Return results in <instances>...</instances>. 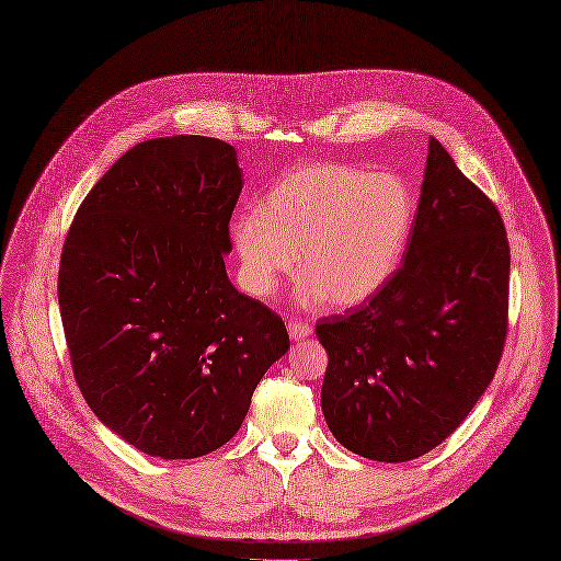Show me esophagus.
Returning <instances> with one entry per match:
<instances>
[{
	"instance_id": "obj_1",
	"label": "esophagus",
	"mask_w": 561,
	"mask_h": 561,
	"mask_svg": "<svg viewBox=\"0 0 561 561\" xmlns=\"http://www.w3.org/2000/svg\"><path fill=\"white\" fill-rule=\"evenodd\" d=\"M288 332H290V336L295 341H299V339H306V336L312 334V325L306 323V321H290L288 323Z\"/></svg>"
}]
</instances>
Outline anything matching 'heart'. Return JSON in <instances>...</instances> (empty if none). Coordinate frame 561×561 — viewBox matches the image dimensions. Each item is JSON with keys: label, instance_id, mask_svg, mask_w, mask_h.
Wrapping results in <instances>:
<instances>
[{"label": "heart", "instance_id": "heart-1", "mask_svg": "<svg viewBox=\"0 0 561 561\" xmlns=\"http://www.w3.org/2000/svg\"><path fill=\"white\" fill-rule=\"evenodd\" d=\"M412 222L414 196L399 175L325 162L277 182L260 211L233 225V240L251 293L271 295L299 251V299L345 308L392 277Z\"/></svg>", "mask_w": 561, "mask_h": 561}]
</instances>
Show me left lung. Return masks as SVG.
I'll use <instances>...</instances> for the list:
<instances>
[{
    "instance_id": "8db88e82",
    "label": "left lung",
    "mask_w": 561,
    "mask_h": 561,
    "mask_svg": "<svg viewBox=\"0 0 561 561\" xmlns=\"http://www.w3.org/2000/svg\"><path fill=\"white\" fill-rule=\"evenodd\" d=\"M403 264L363 304L321 317V410L334 438L379 460H414L489 388L508 330L506 229L491 198L430 138Z\"/></svg>"
}]
</instances>
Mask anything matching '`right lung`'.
Segmentation results:
<instances>
[{
  "mask_svg": "<svg viewBox=\"0 0 561 561\" xmlns=\"http://www.w3.org/2000/svg\"><path fill=\"white\" fill-rule=\"evenodd\" d=\"M240 192L231 145L151 138L107 169L66 236L57 290L77 386L149 456L229 443L290 347L282 317L227 277Z\"/></svg>",
  "mask_w": 561,
  "mask_h": 561,
  "instance_id": "right-lung-1",
  "label": "right lung"
}]
</instances>
